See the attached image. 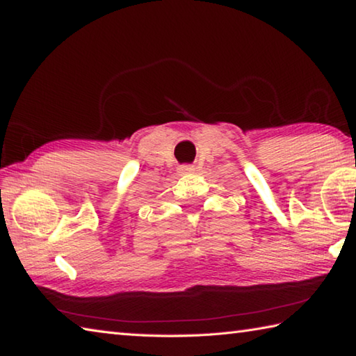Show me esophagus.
<instances>
[{"instance_id":"esophagus-1","label":"esophagus","mask_w":356,"mask_h":356,"mask_svg":"<svg viewBox=\"0 0 356 356\" xmlns=\"http://www.w3.org/2000/svg\"><path fill=\"white\" fill-rule=\"evenodd\" d=\"M178 172L181 173V175H191V173L195 172V167L186 164V165H181L179 169H178Z\"/></svg>"}]
</instances>
